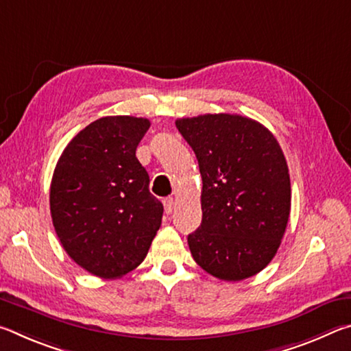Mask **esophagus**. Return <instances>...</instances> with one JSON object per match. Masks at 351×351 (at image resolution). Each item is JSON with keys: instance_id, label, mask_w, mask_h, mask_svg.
<instances>
[{"instance_id": "1", "label": "esophagus", "mask_w": 351, "mask_h": 351, "mask_svg": "<svg viewBox=\"0 0 351 351\" xmlns=\"http://www.w3.org/2000/svg\"><path fill=\"white\" fill-rule=\"evenodd\" d=\"M173 207H175V199L173 198H165L164 199V210H165V213H167V215H169V213H171V212H173Z\"/></svg>"}]
</instances>
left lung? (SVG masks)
Returning a JSON list of instances; mask_svg holds the SVG:
<instances>
[{"label": "left lung", "mask_w": 351, "mask_h": 351, "mask_svg": "<svg viewBox=\"0 0 351 351\" xmlns=\"http://www.w3.org/2000/svg\"><path fill=\"white\" fill-rule=\"evenodd\" d=\"M176 128L197 154L203 221L187 237L193 260L219 280L268 266L291 210L285 154L268 128L240 114L182 117Z\"/></svg>", "instance_id": "obj_1"}]
</instances>
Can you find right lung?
<instances>
[{"instance_id": "right-lung-1", "label": "right lung", "mask_w": 351, "mask_h": 351, "mask_svg": "<svg viewBox=\"0 0 351 351\" xmlns=\"http://www.w3.org/2000/svg\"><path fill=\"white\" fill-rule=\"evenodd\" d=\"M150 121L106 116L64 148L52 175L49 204L58 240L77 265L117 278L144 261L161 228L162 203L136 148Z\"/></svg>"}]
</instances>
